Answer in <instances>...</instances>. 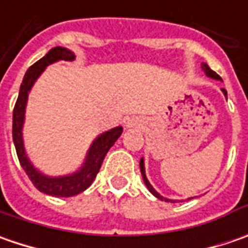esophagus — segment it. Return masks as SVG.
I'll list each match as a JSON object with an SVG mask.
<instances>
[{"instance_id":"esophagus-1","label":"esophagus","mask_w":248,"mask_h":248,"mask_svg":"<svg viewBox=\"0 0 248 248\" xmlns=\"http://www.w3.org/2000/svg\"><path fill=\"white\" fill-rule=\"evenodd\" d=\"M137 125V123H135V120L131 119V120H127V123H125V127H135Z\"/></svg>"}]
</instances>
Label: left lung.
Wrapping results in <instances>:
<instances>
[{"label": "left lung", "instance_id": "left-lung-1", "mask_svg": "<svg viewBox=\"0 0 248 248\" xmlns=\"http://www.w3.org/2000/svg\"><path fill=\"white\" fill-rule=\"evenodd\" d=\"M203 70L205 72V74L208 76V77H211V78H215V80H221V77L217 74L215 72H213L210 67H208V64H205V63H203ZM222 92H224V95L226 96V90H222ZM139 166H140V172H142V178H143V182H145V185L148 186V189H149V192L152 193L153 196H156L157 199H160V200H167V199H164V197H161V196L158 195L157 192L153 189V186L150 185L149 184V181H148V178H146V175H145V164H143V158H140V161H139ZM168 202V200H167Z\"/></svg>", "mask_w": 248, "mask_h": 248}]
</instances>
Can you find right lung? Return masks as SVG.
Segmentation results:
<instances>
[{
	"mask_svg": "<svg viewBox=\"0 0 248 248\" xmlns=\"http://www.w3.org/2000/svg\"><path fill=\"white\" fill-rule=\"evenodd\" d=\"M58 61H74V55L69 49L56 46L52 48L44 58H41L38 62H35L33 66L29 67V70L24 74L23 82L20 85L19 96L15 103L14 108V124H12V137L16 148V155L19 158V163L24 170V172L30 178L33 185L45 195L55 196V197H70L84 192L87 187H90L93 182L96 174L99 172V168L103 163V158L109 149L114 145V142L119 139L123 132L121 127L110 129L108 132L99 135L93 140L90 152L87 155L85 163L81 167L80 171H77L73 175L59 176V178H49L38 172L29 158L26 156V152L23 148V139H22V125L24 120V108L29 96V91L33 87L34 81L38 78V76L44 72V69L53 62Z\"/></svg>",
	"mask_w": 248,
	"mask_h": 248,
	"instance_id": "right-lung-1",
	"label": "right lung"
}]
</instances>
